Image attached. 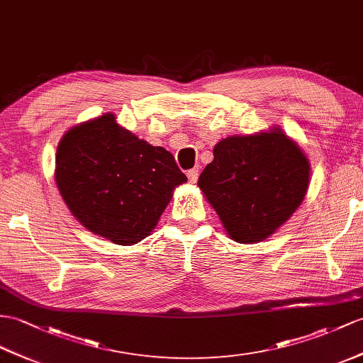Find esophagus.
Listing matches in <instances>:
<instances>
[{
    "mask_svg": "<svg viewBox=\"0 0 363 363\" xmlns=\"http://www.w3.org/2000/svg\"><path fill=\"white\" fill-rule=\"evenodd\" d=\"M188 179L191 183H196L199 179V167H194V169L188 171Z\"/></svg>",
    "mask_w": 363,
    "mask_h": 363,
    "instance_id": "1",
    "label": "esophagus"
}]
</instances>
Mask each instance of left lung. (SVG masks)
Instances as JSON below:
<instances>
[{"label": "left lung", "mask_w": 363, "mask_h": 363, "mask_svg": "<svg viewBox=\"0 0 363 363\" xmlns=\"http://www.w3.org/2000/svg\"><path fill=\"white\" fill-rule=\"evenodd\" d=\"M212 154L199 188L234 242L267 240L302 205L311 166L297 141L279 126L226 137Z\"/></svg>", "instance_id": "left-lung-1"}]
</instances>
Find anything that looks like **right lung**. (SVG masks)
<instances>
[{"label":"right lung","mask_w":363,"mask_h":363,"mask_svg":"<svg viewBox=\"0 0 363 363\" xmlns=\"http://www.w3.org/2000/svg\"><path fill=\"white\" fill-rule=\"evenodd\" d=\"M55 182L87 231L128 246L151 235L174 189L188 179L171 152L140 140L108 112L61 137Z\"/></svg>","instance_id":"obj_1"}]
</instances>
